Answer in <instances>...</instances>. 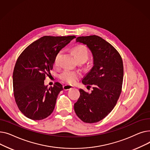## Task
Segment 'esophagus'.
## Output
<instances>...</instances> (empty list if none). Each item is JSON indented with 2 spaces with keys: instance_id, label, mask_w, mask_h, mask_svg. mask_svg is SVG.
<instances>
[{
  "instance_id": "1",
  "label": "esophagus",
  "mask_w": 150,
  "mask_h": 150,
  "mask_svg": "<svg viewBox=\"0 0 150 150\" xmlns=\"http://www.w3.org/2000/svg\"><path fill=\"white\" fill-rule=\"evenodd\" d=\"M74 88V86L72 85H69V84H65L63 86V89H64V91H67V90H70L71 89Z\"/></svg>"
}]
</instances>
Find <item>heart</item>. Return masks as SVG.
Returning <instances> with one entry per match:
<instances>
[{
	"instance_id": "obj_1",
	"label": "heart",
	"mask_w": 150,
	"mask_h": 150,
	"mask_svg": "<svg viewBox=\"0 0 150 150\" xmlns=\"http://www.w3.org/2000/svg\"><path fill=\"white\" fill-rule=\"evenodd\" d=\"M73 52L75 58L78 62L84 63L89 59V51L87 47L84 45H81L74 47L73 49ZM61 54V52H59L54 58V64L55 66L58 64L59 58ZM78 77H79V74L75 71L70 70H64L59 75V78L61 80L71 84L74 83L77 80Z\"/></svg>"
}]
</instances>
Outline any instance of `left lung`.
I'll use <instances>...</instances> for the list:
<instances>
[{"label":"left lung","mask_w":150,"mask_h":150,"mask_svg":"<svg viewBox=\"0 0 150 150\" xmlns=\"http://www.w3.org/2000/svg\"><path fill=\"white\" fill-rule=\"evenodd\" d=\"M76 42L88 46L93 58V66L82 80L93 86L91 93L80 89V96L74 104L77 116L85 123L103 119L114 109L122 92L123 64L114 47L96 35L78 37Z\"/></svg>","instance_id":"left-lung-1"}]
</instances>
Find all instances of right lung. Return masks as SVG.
Returning a JSON list of instances; mask_svg holds the SVG:
<instances>
[{"instance_id": "right-lung-1", "label": "right lung", "mask_w": 150, "mask_h": 150, "mask_svg": "<svg viewBox=\"0 0 150 150\" xmlns=\"http://www.w3.org/2000/svg\"><path fill=\"white\" fill-rule=\"evenodd\" d=\"M75 36H44L31 43L19 55L14 68V99L21 112L33 120H41L53 111L57 98L63 90L59 83L44 85L57 54Z\"/></svg>"}]
</instances>
